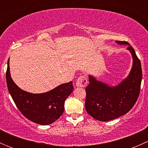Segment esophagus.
Listing matches in <instances>:
<instances>
[{
  "label": "esophagus",
  "instance_id": "34e87169",
  "mask_svg": "<svg viewBox=\"0 0 148 148\" xmlns=\"http://www.w3.org/2000/svg\"><path fill=\"white\" fill-rule=\"evenodd\" d=\"M87 84V79L86 76H80L76 82V86L79 87H84Z\"/></svg>",
  "mask_w": 148,
  "mask_h": 148
}]
</instances>
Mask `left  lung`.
I'll return each mask as SVG.
<instances>
[{
    "label": "left lung",
    "instance_id": "8db88e82",
    "mask_svg": "<svg viewBox=\"0 0 148 148\" xmlns=\"http://www.w3.org/2000/svg\"><path fill=\"white\" fill-rule=\"evenodd\" d=\"M118 44L128 45L132 54V67L129 75L118 85L110 86L89 76L86 87L85 108L89 115L97 120H112L127 113L133 107L140 95L142 67L135 50L127 41H116Z\"/></svg>",
    "mask_w": 148,
    "mask_h": 148
}]
</instances>
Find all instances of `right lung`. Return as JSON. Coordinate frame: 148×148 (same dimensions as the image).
Segmentation results:
<instances>
[{
    "label": "right lung",
    "mask_w": 148,
    "mask_h": 148,
    "mask_svg": "<svg viewBox=\"0 0 148 148\" xmlns=\"http://www.w3.org/2000/svg\"><path fill=\"white\" fill-rule=\"evenodd\" d=\"M6 83L13 102L23 115L28 120L43 125H50L61 117L64 110L65 100L74 89L72 82H69L42 94H32L22 90L10 77L9 59Z\"/></svg>",
    "instance_id": "obj_1"
}]
</instances>
